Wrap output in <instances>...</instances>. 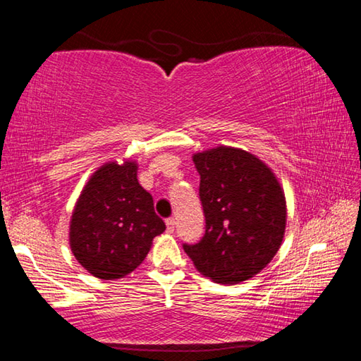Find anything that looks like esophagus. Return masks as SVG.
I'll return each mask as SVG.
<instances>
[{
  "label": "esophagus",
  "mask_w": 361,
  "mask_h": 361,
  "mask_svg": "<svg viewBox=\"0 0 361 361\" xmlns=\"http://www.w3.org/2000/svg\"><path fill=\"white\" fill-rule=\"evenodd\" d=\"M166 224H167V231L169 232H173L175 231V219L173 218H169L167 221H166Z\"/></svg>",
  "instance_id": "1"
}]
</instances>
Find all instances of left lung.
<instances>
[{
    "mask_svg": "<svg viewBox=\"0 0 361 361\" xmlns=\"http://www.w3.org/2000/svg\"><path fill=\"white\" fill-rule=\"evenodd\" d=\"M205 235L183 245L204 277L234 285L259 274L282 245L286 200L276 173L258 156L219 145L192 156Z\"/></svg>",
    "mask_w": 361,
    "mask_h": 361,
    "instance_id": "left-lung-1",
    "label": "left lung"
}]
</instances>
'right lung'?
I'll use <instances>...</instances> for the list:
<instances>
[{
	"label": "right lung",
	"instance_id": "add662e5",
	"mask_svg": "<svg viewBox=\"0 0 361 361\" xmlns=\"http://www.w3.org/2000/svg\"><path fill=\"white\" fill-rule=\"evenodd\" d=\"M135 161L103 164L90 175L70 219V248L94 277L116 280L142 264L152 239L166 231L152 195L137 178Z\"/></svg>",
	"mask_w": 361,
	"mask_h": 361
}]
</instances>
